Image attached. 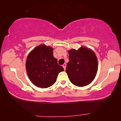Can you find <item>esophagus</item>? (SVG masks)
<instances>
[{
  "instance_id": "34e87169",
  "label": "esophagus",
  "mask_w": 121,
  "mask_h": 121,
  "mask_svg": "<svg viewBox=\"0 0 121 121\" xmlns=\"http://www.w3.org/2000/svg\"><path fill=\"white\" fill-rule=\"evenodd\" d=\"M63 67L64 70H65V69H66V64L65 63H64L63 65Z\"/></svg>"
}]
</instances>
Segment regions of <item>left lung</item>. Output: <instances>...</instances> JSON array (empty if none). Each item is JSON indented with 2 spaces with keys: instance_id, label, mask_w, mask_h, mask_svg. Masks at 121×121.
<instances>
[{
  "instance_id": "obj_1",
  "label": "left lung",
  "mask_w": 121,
  "mask_h": 121,
  "mask_svg": "<svg viewBox=\"0 0 121 121\" xmlns=\"http://www.w3.org/2000/svg\"><path fill=\"white\" fill-rule=\"evenodd\" d=\"M66 73L72 84L78 86L89 85L96 75L98 63L95 53L85 47L68 51Z\"/></svg>"
}]
</instances>
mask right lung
<instances>
[{
  "instance_id": "obj_1",
  "label": "right lung",
  "mask_w": 121,
  "mask_h": 121,
  "mask_svg": "<svg viewBox=\"0 0 121 121\" xmlns=\"http://www.w3.org/2000/svg\"><path fill=\"white\" fill-rule=\"evenodd\" d=\"M53 51L50 46L41 44L27 56L26 72L31 82L37 86L47 88L53 85L59 73L64 70L53 57Z\"/></svg>"
}]
</instances>
